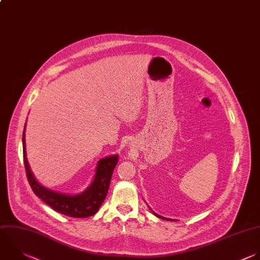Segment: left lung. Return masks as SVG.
Returning a JSON list of instances; mask_svg holds the SVG:
<instances>
[{
  "instance_id": "1",
  "label": "left lung",
  "mask_w": 260,
  "mask_h": 260,
  "mask_svg": "<svg viewBox=\"0 0 260 260\" xmlns=\"http://www.w3.org/2000/svg\"><path fill=\"white\" fill-rule=\"evenodd\" d=\"M157 217H159V218H161V219H166V220H174V219H171V218H167V217H164V216H160V215H158V214H156L155 212H153Z\"/></svg>"
}]
</instances>
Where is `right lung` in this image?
Returning a JSON list of instances; mask_svg holds the SVG:
<instances>
[{"instance_id":"obj_1","label":"right lung","mask_w":260,"mask_h":260,"mask_svg":"<svg viewBox=\"0 0 260 260\" xmlns=\"http://www.w3.org/2000/svg\"><path fill=\"white\" fill-rule=\"evenodd\" d=\"M25 126L22 138L23 161L28 183L35 194L54 210L65 215L71 217H87L95 214L107 197L112 175L118 162V155L108 156L99 161L93 182L81 194L72 196L54 192L42 186L30 171L25 151Z\"/></svg>"}]
</instances>
